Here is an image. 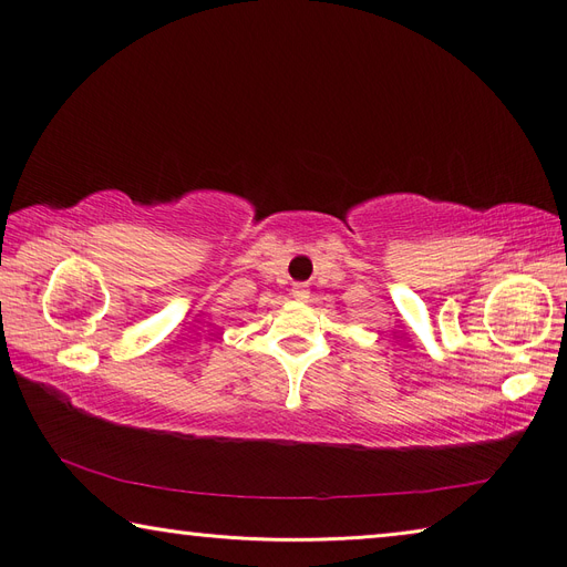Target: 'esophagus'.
I'll return each mask as SVG.
<instances>
[{"label":"esophagus","mask_w":567,"mask_h":567,"mask_svg":"<svg viewBox=\"0 0 567 567\" xmlns=\"http://www.w3.org/2000/svg\"><path fill=\"white\" fill-rule=\"evenodd\" d=\"M290 293H293L296 300H307L310 298V288H307V284H293V290H290Z\"/></svg>","instance_id":"1"}]
</instances>
